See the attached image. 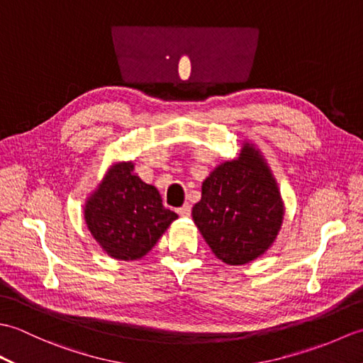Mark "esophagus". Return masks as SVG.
I'll list each match as a JSON object with an SVG mask.
<instances>
[{"instance_id": "34e87169", "label": "esophagus", "mask_w": 363, "mask_h": 363, "mask_svg": "<svg viewBox=\"0 0 363 363\" xmlns=\"http://www.w3.org/2000/svg\"><path fill=\"white\" fill-rule=\"evenodd\" d=\"M176 212L181 215V217H189V215L191 213V206L190 204H184L182 207H179V209H176Z\"/></svg>"}]
</instances>
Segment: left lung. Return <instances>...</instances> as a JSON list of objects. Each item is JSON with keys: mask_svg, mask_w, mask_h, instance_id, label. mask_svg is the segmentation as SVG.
Segmentation results:
<instances>
[{"mask_svg": "<svg viewBox=\"0 0 363 363\" xmlns=\"http://www.w3.org/2000/svg\"><path fill=\"white\" fill-rule=\"evenodd\" d=\"M191 215L215 256L243 265L274 242L284 206L264 160L246 145L240 157L225 162L203 182Z\"/></svg>", "mask_w": 363, "mask_h": 363, "instance_id": "1", "label": "left lung"}]
</instances>
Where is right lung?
<instances>
[{"label":"right lung","instance_id":"add662e5","mask_svg":"<svg viewBox=\"0 0 363 363\" xmlns=\"http://www.w3.org/2000/svg\"><path fill=\"white\" fill-rule=\"evenodd\" d=\"M133 164L115 165L86 206V223L103 250L120 260H137L177 215L165 209L156 187L133 174Z\"/></svg>","mask_w":363,"mask_h":363}]
</instances>
